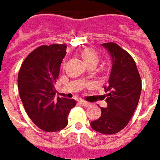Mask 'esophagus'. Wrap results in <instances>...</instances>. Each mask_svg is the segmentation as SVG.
Here are the masks:
<instances>
[{"label":"esophagus","mask_w":160,"mask_h":160,"mask_svg":"<svg viewBox=\"0 0 160 160\" xmlns=\"http://www.w3.org/2000/svg\"><path fill=\"white\" fill-rule=\"evenodd\" d=\"M79 103H80V105H82V106H85V107H88V106H89V105H90V103H89L88 102L82 101V100H80V101H79Z\"/></svg>","instance_id":"1"}]
</instances>
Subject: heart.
Masks as SVG:
<instances>
[{"label": "heart", "instance_id": "b5f03b06", "mask_svg": "<svg viewBox=\"0 0 160 160\" xmlns=\"http://www.w3.org/2000/svg\"><path fill=\"white\" fill-rule=\"evenodd\" d=\"M81 55H82V58L84 59V61L88 64L93 63V62H97V61H98L97 54L93 49H91V48H86V49H84L82 51V53H81Z\"/></svg>", "mask_w": 160, "mask_h": 160}]
</instances>
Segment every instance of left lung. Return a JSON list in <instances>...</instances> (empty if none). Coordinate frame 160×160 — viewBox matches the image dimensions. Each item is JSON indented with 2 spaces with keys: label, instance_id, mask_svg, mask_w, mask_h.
<instances>
[{
  "label": "left lung",
  "instance_id": "8db88e82",
  "mask_svg": "<svg viewBox=\"0 0 160 160\" xmlns=\"http://www.w3.org/2000/svg\"><path fill=\"white\" fill-rule=\"evenodd\" d=\"M112 61L108 85L107 107L101 108V117L91 121V128L104 135H113L128 124L139 102L142 81L135 60L113 42L102 43Z\"/></svg>",
  "mask_w": 160,
  "mask_h": 160
}]
</instances>
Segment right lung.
Masks as SVG:
<instances>
[{
  "label": "right lung",
  "instance_id": "add662e5",
  "mask_svg": "<svg viewBox=\"0 0 160 160\" xmlns=\"http://www.w3.org/2000/svg\"><path fill=\"white\" fill-rule=\"evenodd\" d=\"M66 55L65 44L42 45L26 57L18 76V87L29 118L41 129L57 132L68 124L74 99L55 98L60 65Z\"/></svg>",
  "mask_w": 160,
  "mask_h": 160
}]
</instances>
